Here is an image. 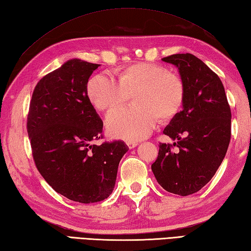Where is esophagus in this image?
<instances>
[{
  "instance_id": "34e87169",
  "label": "esophagus",
  "mask_w": 251,
  "mask_h": 251,
  "mask_svg": "<svg viewBox=\"0 0 251 251\" xmlns=\"http://www.w3.org/2000/svg\"><path fill=\"white\" fill-rule=\"evenodd\" d=\"M126 145L128 146L129 149H132V148H135V147L138 146V142H136V141H127Z\"/></svg>"
}]
</instances>
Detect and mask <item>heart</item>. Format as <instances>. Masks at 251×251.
<instances>
[{
  "label": "heart",
  "instance_id": "1",
  "mask_svg": "<svg viewBox=\"0 0 251 251\" xmlns=\"http://www.w3.org/2000/svg\"><path fill=\"white\" fill-rule=\"evenodd\" d=\"M87 96L99 111L123 106L132 96L135 106L107 115V134L124 140H139L148 136L156 121L168 123L183 109L186 89L183 79L153 63L130 64L117 72V81L99 74L88 81Z\"/></svg>",
  "mask_w": 251,
  "mask_h": 251
}]
</instances>
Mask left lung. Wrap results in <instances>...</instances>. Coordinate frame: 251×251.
<instances>
[{
  "instance_id": "obj_1",
  "label": "left lung",
  "mask_w": 251,
  "mask_h": 251,
  "mask_svg": "<svg viewBox=\"0 0 251 251\" xmlns=\"http://www.w3.org/2000/svg\"><path fill=\"white\" fill-rule=\"evenodd\" d=\"M177 67L185 83L183 110L165 127L172 145L160 144L151 165L158 183L169 193L188 196L208 184L222 163L230 140L232 113L219 76L193 54L162 58Z\"/></svg>"
}]
</instances>
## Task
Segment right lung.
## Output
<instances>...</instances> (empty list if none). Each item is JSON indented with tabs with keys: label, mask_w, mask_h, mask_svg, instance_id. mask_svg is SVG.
Segmentation results:
<instances>
[{
	"label": "right lung",
	"mask_w": 251,
	"mask_h": 251,
	"mask_svg": "<svg viewBox=\"0 0 251 251\" xmlns=\"http://www.w3.org/2000/svg\"><path fill=\"white\" fill-rule=\"evenodd\" d=\"M99 64L73 58L48 74L34 88L27 131L38 171L64 197L99 202L114 189L124 141L95 145L103 123L87 96V83Z\"/></svg>",
	"instance_id": "add662e5"
}]
</instances>
